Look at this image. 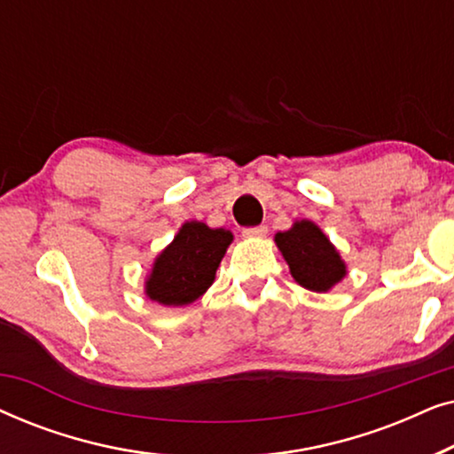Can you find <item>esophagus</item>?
<instances>
[{
	"instance_id": "1",
	"label": "esophagus",
	"mask_w": 454,
	"mask_h": 454,
	"mask_svg": "<svg viewBox=\"0 0 454 454\" xmlns=\"http://www.w3.org/2000/svg\"><path fill=\"white\" fill-rule=\"evenodd\" d=\"M266 231H269V227L266 225H256V227H246L244 231V238H264Z\"/></svg>"
}]
</instances>
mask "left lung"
<instances>
[{"label": "left lung", "instance_id": "8db88e82", "mask_svg": "<svg viewBox=\"0 0 454 454\" xmlns=\"http://www.w3.org/2000/svg\"><path fill=\"white\" fill-rule=\"evenodd\" d=\"M275 241L287 260L291 277L301 287L325 294L347 275V266L337 247L312 221H295L289 231L277 233Z\"/></svg>", "mask_w": 454, "mask_h": 454}]
</instances>
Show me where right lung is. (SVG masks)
Here are the masks:
<instances>
[{
	"label": "right lung",
	"instance_id": "1",
	"mask_svg": "<svg viewBox=\"0 0 454 454\" xmlns=\"http://www.w3.org/2000/svg\"><path fill=\"white\" fill-rule=\"evenodd\" d=\"M233 233L200 221L184 223L176 238L154 258L145 294L160 306H188L215 281Z\"/></svg>",
	"mask_w": 454,
	"mask_h": 454
}]
</instances>
